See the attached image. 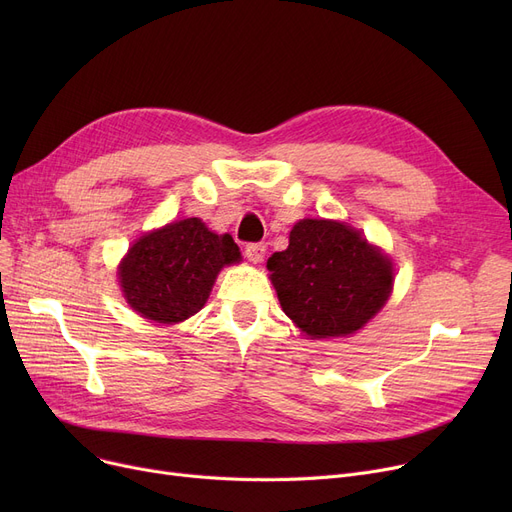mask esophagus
<instances>
[{
  "instance_id": "esophagus-1",
  "label": "esophagus",
  "mask_w": 512,
  "mask_h": 512,
  "mask_svg": "<svg viewBox=\"0 0 512 512\" xmlns=\"http://www.w3.org/2000/svg\"><path fill=\"white\" fill-rule=\"evenodd\" d=\"M245 255L251 263H261L265 257V245H261V242H251L245 249Z\"/></svg>"
}]
</instances>
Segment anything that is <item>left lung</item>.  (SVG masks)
Listing matches in <instances>:
<instances>
[{
  "mask_svg": "<svg viewBox=\"0 0 512 512\" xmlns=\"http://www.w3.org/2000/svg\"><path fill=\"white\" fill-rule=\"evenodd\" d=\"M282 311L311 338L361 330L392 292V259L336 220H301L288 249L267 259Z\"/></svg>",
  "mask_w": 512,
  "mask_h": 512,
  "instance_id": "obj_1",
  "label": "left lung"
}]
</instances>
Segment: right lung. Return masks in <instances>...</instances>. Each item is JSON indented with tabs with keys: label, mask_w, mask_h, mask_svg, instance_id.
<instances>
[{
	"label": "right lung",
	"mask_w": 512,
	"mask_h": 512,
	"mask_svg": "<svg viewBox=\"0 0 512 512\" xmlns=\"http://www.w3.org/2000/svg\"><path fill=\"white\" fill-rule=\"evenodd\" d=\"M238 261L230 234H215L199 218H186L134 240L118 278L126 303L141 317L178 324L203 309L222 267Z\"/></svg>",
	"instance_id": "add662e5"
}]
</instances>
